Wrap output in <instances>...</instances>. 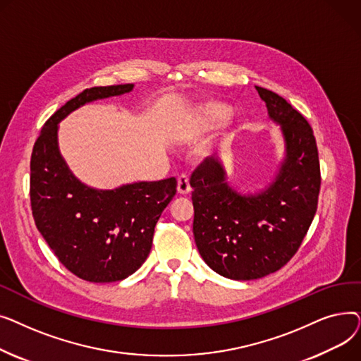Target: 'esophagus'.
I'll return each instance as SVG.
<instances>
[{
    "mask_svg": "<svg viewBox=\"0 0 361 361\" xmlns=\"http://www.w3.org/2000/svg\"><path fill=\"white\" fill-rule=\"evenodd\" d=\"M190 190H192V187H190V183H188V177L185 174H181L177 181V192L180 195H187V193H190Z\"/></svg>",
    "mask_w": 361,
    "mask_h": 361,
    "instance_id": "esophagus-1",
    "label": "esophagus"
}]
</instances>
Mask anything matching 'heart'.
<instances>
[{
  "label": "heart",
  "mask_w": 361,
  "mask_h": 361,
  "mask_svg": "<svg viewBox=\"0 0 361 361\" xmlns=\"http://www.w3.org/2000/svg\"><path fill=\"white\" fill-rule=\"evenodd\" d=\"M230 117L231 109L225 104L206 102L200 105L193 116L184 123L183 133L188 139H196L219 128Z\"/></svg>",
  "instance_id": "b5f03b06"
}]
</instances>
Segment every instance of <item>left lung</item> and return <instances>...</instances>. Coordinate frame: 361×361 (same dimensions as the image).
<instances>
[{"label": "left lung", "instance_id": "1", "mask_svg": "<svg viewBox=\"0 0 361 361\" xmlns=\"http://www.w3.org/2000/svg\"><path fill=\"white\" fill-rule=\"evenodd\" d=\"M256 90L286 142L275 180L256 195H241L226 183L215 157L206 158L190 178L197 250L211 269L237 281L267 276L287 264L310 228L320 190L310 124L278 93Z\"/></svg>", "mask_w": 361, "mask_h": 361}]
</instances>
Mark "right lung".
<instances>
[{
  "mask_svg": "<svg viewBox=\"0 0 361 361\" xmlns=\"http://www.w3.org/2000/svg\"><path fill=\"white\" fill-rule=\"evenodd\" d=\"M135 85L83 90L44 124L30 158V204L36 228L64 267L89 282H116L149 256L155 225L177 192L174 177L114 190L83 184L59 149V123L87 102L128 93Z\"/></svg>",
  "mask_w": 361,
  "mask_h": 361,
  "instance_id": "right-lung-1",
  "label": "right lung"
}]
</instances>
